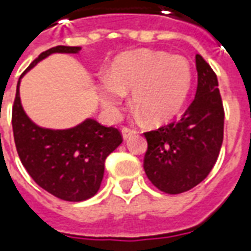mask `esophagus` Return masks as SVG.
<instances>
[{"mask_svg":"<svg viewBox=\"0 0 251 251\" xmlns=\"http://www.w3.org/2000/svg\"><path fill=\"white\" fill-rule=\"evenodd\" d=\"M136 134V130L134 129H130V127H122V137H124V140H127V138H130L131 136H134Z\"/></svg>","mask_w":251,"mask_h":251,"instance_id":"obj_1","label":"esophagus"}]
</instances>
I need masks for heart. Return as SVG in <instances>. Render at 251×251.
<instances>
[{"label": "heart", "mask_w": 251, "mask_h": 251, "mask_svg": "<svg viewBox=\"0 0 251 251\" xmlns=\"http://www.w3.org/2000/svg\"><path fill=\"white\" fill-rule=\"evenodd\" d=\"M192 84V68L183 56L161 51H134L115 59L98 86L99 98L111 114L120 113L125 94L149 124L160 125L177 115Z\"/></svg>", "instance_id": "b5f03b06"}]
</instances>
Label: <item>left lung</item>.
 I'll list each match as a JSON object with an SVG mask.
<instances>
[{"label":"left lung","mask_w":251,"mask_h":251,"mask_svg":"<svg viewBox=\"0 0 251 251\" xmlns=\"http://www.w3.org/2000/svg\"><path fill=\"white\" fill-rule=\"evenodd\" d=\"M196 71L195 99L181 118L144 133L148 141L145 174L165 194H181L201 183L221 152L225 110L218 79L200 55H196Z\"/></svg>","instance_id":"1"}]
</instances>
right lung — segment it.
Wrapping results in <instances>:
<instances>
[{
	"instance_id": "obj_1",
	"label": "right lung",
	"mask_w": 251,
	"mask_h": 251,
	"mask_svg": "<svg viewBox=\"0 0 251 251\" xmlns=\"http://www.w3.org/2000/svg\"><path fill=\"white\" fill-rule=\"evenodd\" d=\"M79 51L80 47H53L40 53L25 72L51 53ZM20 79L12 111V126L16 149L24 168L36 184L59 199L67 201L90 199L100 187L104 160L122 142L121 131L113 126L106 127L91 118L64 130L37 126L21 106Z\"/></svg>"
}]
</instances>
